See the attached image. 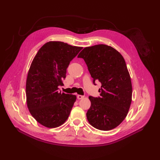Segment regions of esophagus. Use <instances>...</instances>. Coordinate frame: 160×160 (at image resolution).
I'll return each instance as SVG.
<instances>
[{
	"instance_id": "obj_1",
	"label": "esophagus",
	"mask_w": 160,
	"mask_h": 160,
	"mask_svg": "<svg viewBox=\"0 0 160 160\" xmlns=\"http://www.w3.org/2000/svg\"><path fill=\"white\" fill-rule=\"evenodd\" d=\"M77 98H78V100H81V99H83L84 96H81V95H78Z\"/></svg>"
}]
</instances>
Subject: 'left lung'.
I'll use <instances>...</instances> for the list:
<instances>
[{"label":"left lung","instance_id":"1","mask_svg":"<svg viewBox=\"0 0 160 160\" xmlns=\"http://www.w3.org/2000/svg\"><path fill=\"white\" fill-rule=\"evenodd\" d=\"M78 57L85 61L93 82L102 84L100 97H89L88 122L101 131L116 128L127 117L132 101L131 80L123 56L102 44L85 47Z\"/></svg>","mask_w":160,"mask_h":160}]
</instances>
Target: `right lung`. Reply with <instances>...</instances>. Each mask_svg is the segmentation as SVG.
I'll list each match as a JSON object with an SVG mask.
<instances>
[{
	"mask_svg": "<svg viewBox=\"0 0 160 160\" xmlns=\"http://www.w3.org/2000/svg\"><path fill=\"white\" fill-rule=\"evenodd\" d=\"M82 49L60 41L45 43L33 59L26 80L27 105L35 120L47 128L63 124L69 116L76 95L59 92L67 69Z\"/></svg>",
	"mask_w": 160,
	"mask_h": 160,
	"instance_id": "add662e5",
	"label": "right lung"
}]
</instances>
